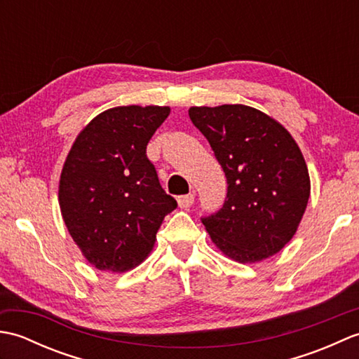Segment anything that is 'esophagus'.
<instances>
[{
  "label": "esophagus",
  "instance_id": "obj_1",
  "mask_svg": "<svg viewBox=\"0 0 359 359\" xmlns=\"http://www.w3.org/2000/svg\"><path fill=\"white\" fill-rule=\"evenodd\" d=\"M177 202H179V207L180 208H189L191 205L194 203V194L189 193V194H185V196H179L177 197Z\"/></svg>",
  "mask_w": 359,
  "mask_h": 359
}]
</instances>
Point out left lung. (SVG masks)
I'll return each instance as SVG.
<instances>
[{
	"instance_id": "8db88e82",
	"label": "left lung",
	"mask_w": 359,
	"mask_h": 359,
	"mask_svg": "<svg viewBox=\"0 0 359 359\" xmlns=\"http://www.w3.org/2000/svg\"><path fill=\"white\" fill-rule=\"evenodd\" d=\"M188 114L226 177L222 208L201 217L212 242L239 262L276 255L293 238L310 197L299 147L276 120L245 104Z\"/></svg>"
}]
</instances>
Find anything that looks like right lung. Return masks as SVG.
I'll return each instance as SVG.
<instances>
[{"label": "right lung", "mask_w": 359, "mask_h": 359, "mask_svg": "<svg viewBox=\"0 0 359 359\" xmlns=\"http://www.w3.org/2000/svg\"><path fill=\"white\" fill-rule=\"evenodd\" d=\"M170 116L160 106H118L83 129L60 179V208L81 253L98 270L121 273L152 250L177 202L158 182L147 147Z\"/></svg>", "instance_id": "obj_1"}]
</instances>
